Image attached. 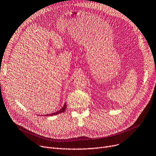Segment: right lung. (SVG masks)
Listing matches in <instances>:
<instances>
[{
	"label": "right lung",
	"mask_w": 156,
	"mask_h": 156,
	"mask_svg": "<svg viewBox=\"0 0 156 156\" xmlns=\"http://www.w3.org/2000/svg\"><path fill=\"white\" fill-rule=\"evenodd\" d=\"M66 108V103H65V105H64L63 107V108H61V109L60 110L58 111L57 112L49 114V115H44V116H49V115H51V116H52V115H57V114H59V113H63V112H64L65 111Z\"/></svg>",
	"instance_id": "obj_1"
}]
</instances>
